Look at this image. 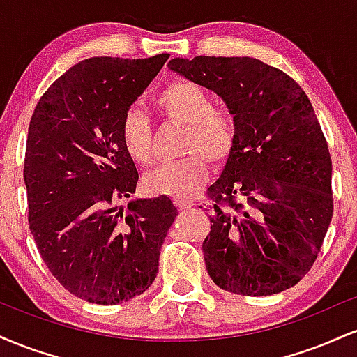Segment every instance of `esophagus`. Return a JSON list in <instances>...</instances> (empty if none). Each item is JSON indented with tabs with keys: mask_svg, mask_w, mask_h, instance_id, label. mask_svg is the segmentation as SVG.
I'll use <instances>...</instances> for the list:
<instances>
[{
	"mask_svg": "<svg viewBox=\"0 0 357 357\" xmlns=\"http://www.w3.org/2000/svg\"><path fill=\"white\" fill-rule=\"evenodd\" d=\"M174 204L179 210H188V208L192 206V202L191 199H174Z\"/></svg>",
	"mask_w": 357,
	"mask_h": 357,
	"instance_id": "obj_1",
	"label": "esophagus"
}]
</instances>
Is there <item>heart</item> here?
<instances>
[{
  "mask_svg": "<svg viewBox=\"0 0 357 357\" xmlns=\"http://www.w3.org/2000/svg\"><path fill=\"white\" fill-rule=\"evenodd\" d=\"M162 121L184 127L179 161L169 162L147 176L151 191L174 199H190L206 181L210 165L230 159L238 139V119L230 107L213 105L210 93L195 82L167 84L153 100ZM121 141L127 154L141 166L154 162L153 124L139 109H127L121 121Z\"/></svg>",
  "mask_w": 357,
  "mask_h": 357,
  "instance_id": "heart-1",
  "label": "heart"
}]
</instances>
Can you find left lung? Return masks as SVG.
I'll use <instances>...</instances> for the list:
<instances>
[{
    "label": "left lung",
    "mask_w": 357,
    "mask_h": 357,
    "mask_svg": "<svg viewBox=\"0 0 357 357\" xmlns=\"http://www.w3.org/2000/svg\"><path fill=\"white\" fill-rule=\"evenodd\" d=\"M169 68L215 90L238 119L235 149L208 191L211 280L248 297L290 289L312 268L334 213L333 161L309 97L250 56L174 59Z\"/></svg>",
    "instance_id": "obj_1"
}]
</instances>
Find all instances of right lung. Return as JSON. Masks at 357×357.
<instances>
[{
	"label": "right lung",
	"mask_w": 357,
	"mask_h": 357,
	"mask_svg": "<svg viewBox=\"0 0 357 357\" xmlns=\"http://www.w3.org/2000/svg\"><path fill=\"white\" fill-rule=\"evenodd\" d=\"M167 59L80 61L40 97L28 127L30 231L52 275L93 304L116 305L149 289L178 215L167 196L119 206L139 179L121 141L122 116Z\"/></svg>",
	"instance_id": "obj_1"
}]
</instances>
